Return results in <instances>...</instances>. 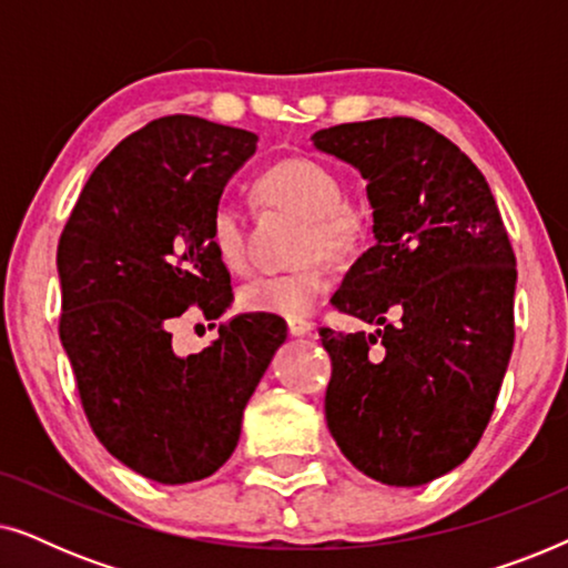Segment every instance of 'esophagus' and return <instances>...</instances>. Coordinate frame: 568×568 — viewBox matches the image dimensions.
I'll use <instances>...</instances> for the list:
<instances>
[{
	"instance_id": "obj_1",
	"label": "esophagus",
	"mask_w": 568,
	"mask_h": 568,
	"mask_svg": "<svg viewBox=\"0 0 568 568\" xmlns=\"http://www.w3.org/2000/svg\"><path fill=\"white\" fill-rule=\"evenodd\" d=\"M286 328H290V336H307L313 331V323L305 321V317H290L286 321Z\"/></svg>"
}]
</instances>
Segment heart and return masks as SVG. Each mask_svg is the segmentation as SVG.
Segmentation results:
<instances>
[{
  "label": "heart",
  "mask_w": 568,
  "mask_h": 568,
  "mask_svg": "<svg viewBox=\"0 0 568 568\" xmlns=\"http://www.w3.org/2000/svg\"><path fill=\"white\" fill-rule=\"evenodd\" d=\"M255 193L263 204L282 206L305 220L300 237V266L266 271L240 286V307L274 317H302L325 297L331 286L325 261L352 255L369 230V212L362 201L344 196L336 170L313 158H286L271 165ZM209 243L230 271L247 266L245 216L230 199H220L209 214Z\"/></svg>",
  "instance_id": "1"
}]
</instances>
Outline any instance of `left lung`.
Returning a JSON list of instances; mask_svg holds the SVG:
<instances>
[{
    "mask_svg": "<svg viewBox=\"0 0 568 568\" xmlns=\"http://www.w3.org/2000/svg\"><path fill=\"white\" fill-rule=\"evenodd\" d=\"M313 139L367 178L377 240L333 297L377 333L321 328L325 422L364 476L429 484L491 422L515 346V251L486 178L426 123L393 115Z\"/></svg>",
    "mask_w": 568,
    "mask_h": 568,
    "instance_id": "1",
    "label": "left lung"
}]
</instances>
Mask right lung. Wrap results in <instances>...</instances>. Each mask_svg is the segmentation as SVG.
<instances>
[{
  "instance_id": "right-lung-1",
  "label": "right lung",
  "mask_w": 568,
  "mask_h": 568,
  "mask_svg": "<svg viewBox=\"0 0 568 568\" xmlns=\"http://www.w3.org/2000/svg\"><path fill=\"white\" fill-rule=\"evenodd\" d=\"M258 146L253 131L162 115L100 165L59 237V338L90 429L139 476L193 484L235 453L243 410L284 344L271 317L235 315L204 352L178 356L189 307L212 321L232 300L209 214Z\"/></svg>"
}]
</instances>
